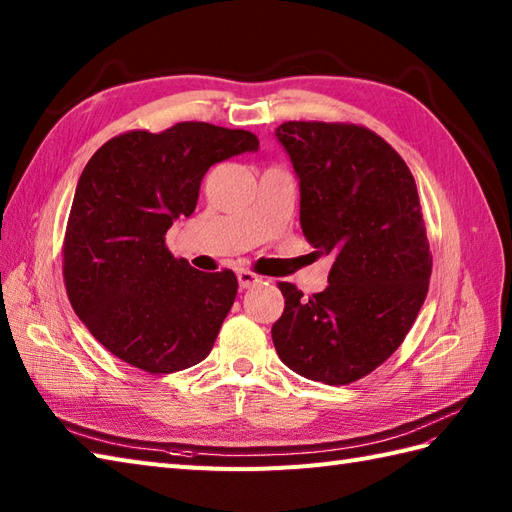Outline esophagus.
<instances>
[{
    "label": "esophagus",
    "instance_id": "34e87169",
    "mask_svg": "<svg viewBox=\"0 0 512 512\" xmlns=\"http://www.w3.org/2000/svg\"><path fill=\"white\" fill-rule=\"evenodd\" d=\"M237 281H239V288H253L257 284H262V277L250 273V270H239Z\"/></svg>",
    "mask_w": 512,
    "mask_h": 512
}]
</instances>
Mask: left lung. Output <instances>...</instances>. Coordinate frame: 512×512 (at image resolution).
<instances>
[{
  "label": "left lung",
  "mask_w": 512,
  "mask_h": 512,
  "mask_svg": "<svg viewBox=\"0 0 512 512\" xmlns=\"http://www.w3.org/2000/svg\"><path fill=\"white\" fill-rule=\"evenodd\" d=\"M277 138L299 176L303 235L334 264L330 286L308 299L279 281L275 350L303 378L350 385L398 350L427 297L433 257L416 180L363 125L288 121Z\"/></svg>",
  "instance_id": "1"
}]
</instances>
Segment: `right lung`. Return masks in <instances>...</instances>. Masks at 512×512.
Here are the masks:
<instances>
[{
	"instance_id": "add662e5",
	"label": "right lung",
	"mask_w": 512,
	"mask_h": 512,
	"mask_svg": "<svg viewBox=\"0 0 512 512\" xmlns=\"http://www.w3.org/2000/svg\"><path fill=\"white\" fill-rule=\"evenodd\" d=\"M257 147L246 129L187 121L118 134L85 165L65 226L63 281L85 328L121 361L171 374L213 350L237 277L191 268L165 235L195 211L211 165Z\"/></svg>"
}]
</instances>
